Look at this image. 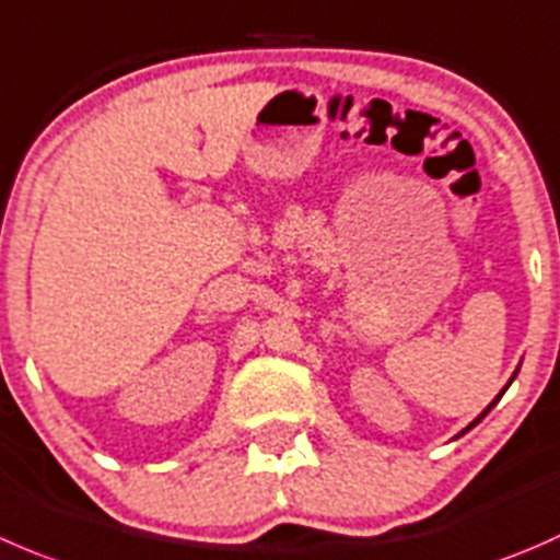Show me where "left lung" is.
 <instances>
[{
  "mask_svg": "<svg viewBox=\"0 0 560 560\" xmlns=\"http://www.w3.org/2000/svg\"><path fill=\"white\" fill-rule=\"evenodd\" d=\"M503 390H506V388H503ZM503 390H501V396H503ZM495 401H498V399H495ZM495 401H492V405H495ZM492 405H490V407H487V410H485V412H481V416H479V418H476V421H474V424H470V427H468V430H474V427H476V424H479L481 418H485V416H487V412H490V410H492Z\"/></svg>",
  "mask_w": 560,
  "mask_h": 560,
  "instance_id": "1",
  "label": "left lung"
}]
</instances>
